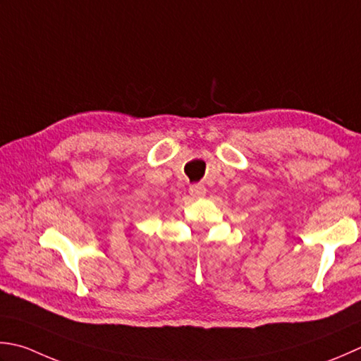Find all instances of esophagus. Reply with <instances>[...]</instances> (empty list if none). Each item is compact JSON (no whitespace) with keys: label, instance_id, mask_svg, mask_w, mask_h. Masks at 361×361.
<instances>
[{"label":"esophagus","instance_id":"obj_1","mask_svg":"<svg viewBox=\"0 0 361 361\" xmlns=\"http://www.w3.org/2000/svg\"><path fill=\"white\" fill-rule=\"evenodd\" d=\"M189 194L194 197V199H200L204 194H207V189H204L202 185H192L189 188Z\"/></svg>","mask_w":361,"mask_h":361}]
</instances>
